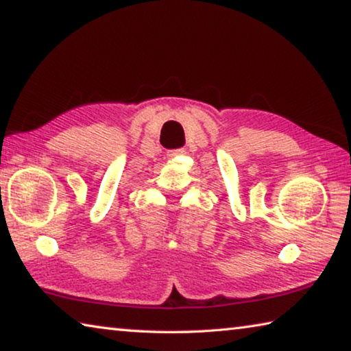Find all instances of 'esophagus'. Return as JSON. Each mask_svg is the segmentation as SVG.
<instances>
[{
    "label": "esophagus",
    "instance_id": "esophagus-1",
    "mask_svg": "<svg viewBox=\"0 0 351 351\" xmlns=\"http://www.w3.org/2000/svg\"><path fill=\"white\" fill-rule=\"evenodd\" d=\"M181 153H184V150H173V152H169L167 156L169 158H175V156H178V154H181Z\"/></svg>",
    "mask_w": 351,
    "mask_h": 351
}]
</instances>
